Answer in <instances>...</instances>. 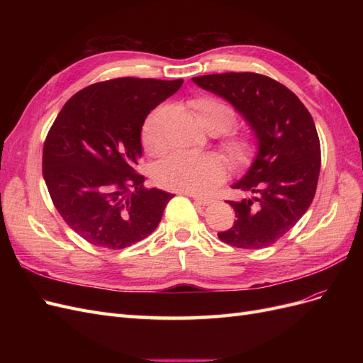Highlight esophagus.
Instances as JSON below:
<instances>
[{
	"mask_svg": "<svg viewBox=\"0 0 363 363\" xmlns=\"http://www.w3.org/2000/svg\"><path fill=\"white\" fill-rule=\"evenodd\" d=\"M191 196L195 200V203H199L200 206H208L211 203H213V200L208 199V196H203V195H191Z\"/></svg>",
	"mask_w": 363,
	"mask_h": 363,
	"instance_id": "34e87169",
	"label": "esophagus"
}]
</instances>
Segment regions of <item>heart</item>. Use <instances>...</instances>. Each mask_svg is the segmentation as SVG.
Masks as SVG:
<instances>
[{"label": "heart", "mask_w": 363, "mask_h": 363, "mask_svg": "<svg viewBox=\"0 0 363 363\" xmlns=\"http://www.w3.org/2000/svg\"><path fill=\"white\" fill-rule=\"evenodd\" d=\"M200 124L212 133L224 131L233 123L235 113L225 103L211 96L195 98L191 101ZM142 144L151 151L160 150V140L155 131V115H151L142 128ZM223 150L238 167L248 164L255 156V138L247 131L227 135L223 139ZM225 162L216 155H188L172 152L164 157L155 171V179L162 188L200 194L213 189L225 177Z\"/></svg>", "instance_id": "1"}]
</instances>
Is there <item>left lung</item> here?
<instances>
[{"label": "left lung", "instance_id": "left-lung-1", "mask_svg": "<svg viewBox=\"0 0 363 363\" xmlns=\"http://www.w3.org/2000/svg\"><path fill=\"white\" fill-rule=\"evenodd\" d=\"M245 118L257 139V155L233 189L251 194L235 208V224L219 232L223 242L260 250L298 223L316 192L321 168L320 138L312 115L286 86L256 72L194 77Z\"/></svg>", "mask_w": 363, "mask_h": 363}]
</instances>
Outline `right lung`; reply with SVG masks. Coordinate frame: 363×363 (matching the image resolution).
<instances>
[{
	"label": "right lung",
	"instance_id": "add662e5",
	"mask_svg": "<svg viewBox=\"0 0 363 363\" xmlns=\"http://www.w3.org/2000/svg\"><path fill=\"white\" fill-rule=\"evenodd\" d=\"M183 80L123 77L84 87L51 125L42 172L57 212L87 242L121 250L155 232L172 194L145 188L135 171L152 108Z\"/></svg>",
	"mask_w": 363,
	"mask_h": 363
}]
</instances>
